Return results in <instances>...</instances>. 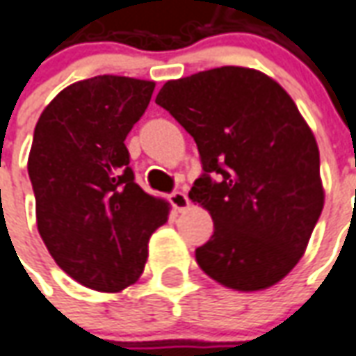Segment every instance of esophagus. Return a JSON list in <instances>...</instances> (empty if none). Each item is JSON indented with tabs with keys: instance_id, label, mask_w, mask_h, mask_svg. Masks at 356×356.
<instances>
[{
	"instance_id": "1",
	"label": "esophagus",
	"mask_w": 356,
	"mask_h": 356,
	"mask_svg": "<svg viewBox=\"0 0 356 356\" xmlns=\"http://www.w3.org/2000/svg\"><path fill=\"white\" fill-rule=\"evenodd\" d=\"M168 201H170V205L176 209V211H188L190 209V199H188V195L184 193V191H174V193H170L168 195Z\"/></svg>"
}]
</instances>
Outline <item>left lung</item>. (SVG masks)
<instances>
[{
  "instance_id": "left-lung-1",
  "label": "left lung",
  "mask_w": 356,
  "mask_h": 356,
  "mask_svg": "<svg viewBox=\"0 0 356 356\" xmlns=\"http://www.w3.org/2000/svg\"><path fill=\"white\" fill-rule=\"evenodd\" d=\"M155 103L201 155L190 199L214 222L195 249L201 270L236 291L278 284L303 257L324 207L318 145L289 93L261 70L220 67L168 80Z\"/></svg>"
}]
</instances>
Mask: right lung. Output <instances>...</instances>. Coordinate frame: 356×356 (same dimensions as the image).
<instances>
[{
  "label": "right lung",
  "instance_id": "obj_1",
  "mask_svg": "<svg viewBox=\"0 0 356 356\" xmlns=\"http://www.w3.org/2000/svg\"><path fill=\"white\" fill-rule=\"evenodd\" d=\"M155 82L103 74L67 86L38 118L29 155L38 232L78 284L117 293L142 276L170 205L136 184L124 140Z\"/></svg>",
  "mask_w": 356,
  "mask_h": 356
}]
</instances>
